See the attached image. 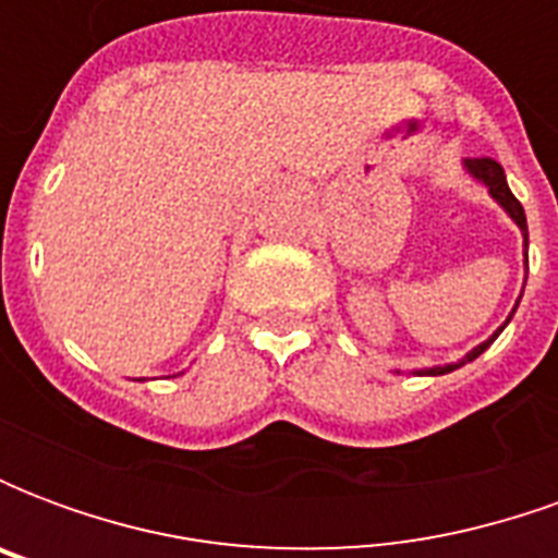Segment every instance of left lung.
Returning <instances> with one entry per match:
<instances>
[{"instance_id": "1", "label": "left lung", "mask_w": 558, "mask_h": 558, "mask_svg": "<svg viewBox=\"0 0 558 558\" xmlns=\"http://www.w3.org/2000/svg\"><path fill=\"white\" fill-rule=\"evenodd\" d=\"M463 167H466V172L475 179V182H481L487 191H490V196L499 203V206L508 211V218L514 220L517 227H520V232H523V247H529V227H526V211H523V206H520V199H517L514 194H511V187H508V182H505V170H502V163H496L493 158H466L463 160ZM529 263V259H526ZM520 304V302H517ZM517 304H514V311H517ZM514 311H511V316H514ZM511 316L505 319V326L511 323ZM499 326L496 331H493L490 338L484 340V343H478L475 350L466 352L463 359L457 364H445V367H427V371H415V374H427V376H442V374H451V371H457V367H463L466 362H475L478 359L481 352L487 350L490 347L493 340L499 338L502 335V328Z\"/></svg>"}]
</instances>
